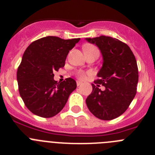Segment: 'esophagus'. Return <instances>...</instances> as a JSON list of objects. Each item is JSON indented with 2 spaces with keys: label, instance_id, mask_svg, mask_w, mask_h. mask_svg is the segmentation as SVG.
Wrapping results in <instances>:
<instances>
[{
  "label": "esophagus",
  "instance_id": "obj_1",
  "mask_svg": "<svg viewBox=\"0 0 155 155\" xmlns=\"http://www.w3.org/2000/svg\"><path fill=\"white\" fill-rule=\"evenodd\" d=\"M82 84V82H80V81H77V82H76V85H77V86H80Z\"/></svg>",
  "mask_w": 155,
  "mask_h": 155
}]
</instances>
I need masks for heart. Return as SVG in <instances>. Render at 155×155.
Instances as JSON below:
<instances>
[{"label":"heart","mask_w":155,"mask_h":155,"mask_svg":"<svg viewBox=\"0 0 155 155\" xmlns=\"http://www.w3.org/2000/svg\"><path fill=\"white\" fill-rule=\"evenodd\" d=\"M84 52L87 53V52H94V51H97V52H99L97 48L94 46H91V45H85L83 47ZM90 75V73H85V72L80 71L78 73L77 76L79 79H82V80H85L87 79V76Z\"/></svg>","instance_id":"1"}]
</instances>
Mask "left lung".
Here are the masks:
<instances>
[{
  "label": "left lung",
  "instance_id": "left-lung-1",
  "mask_svg": "<svg viewBox=\"0 0 155 155\" xmlns=\"http://www.w3.org/2000/svg\"><path fill=\"white\" fill-rule=\"evenodd\" d=\"M85 40L96 45L103 56L102 68L97 73L98 79L91 84L87 107L97 118L112 120L125 112L137 93V60L129 46L116 38L101 36ZM100 84L105 90L101 91Z\"/></svg>",
  "mask_w": 155,
  "mask_h": 155
}]
</instances>
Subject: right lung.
<instances>
[{
    "instance_id": "obj_1",
    "label": "right lung",
    "mask_w": 155,
    "mask_h": 155,
    "mask_svg": "<svg viewBox=\"0 0 155 155\" xmlns=\"http://www.w3.org/2000/svg\"><path fill=\"white\" fill-rule=\"evenodd\" d=\"M80 38L64 40L48 36L34 41L26 48L17 70L20 96L34 115L51 118L64 107L76 82L68 78L54 80V72L65 65L69 51Z\"/></svg>"
}]
</instances>
